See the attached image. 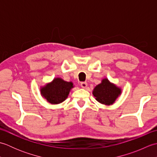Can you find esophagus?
Returning <instances> with one entry per match:
<instances>
[{
  "label": "esophagus",
  "instance_id": "34e87169",
  "mask_svg": "<svg viewBox=\"0 0 157 157\" xmlns=\"http://www.w3.org/2000/svg\"><path fill=\"white\" fill-rule=\"evenodd\" d=\"M81 87L82 88H86L88 87V83L87 82H82L81 83Z\"/></svg>",
  "mask_w": 157,
  "mask_h": 157
}]
</instances>
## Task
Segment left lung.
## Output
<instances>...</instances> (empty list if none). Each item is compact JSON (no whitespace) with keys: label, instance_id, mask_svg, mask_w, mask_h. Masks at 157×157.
Masks as SVG:
<instances>
[{"label":"left lung","instance_id":"left-lung-1","mask_svg":"<svg viewBox=\"0 0 157 157\" xmlns=\"http://www.w3.org/2000/svg\"><path fill=\"white\" fill-rule=\"evenodd\" d=\"M121 87L110 82L107 78H103L101 84H98L92 91L95 99L101 104L112 105L121 94Z\"/></svg>","mask_w":157,"mask_h":157}]
</instances>
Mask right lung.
<instances>
[{
  "label": "right lung",
  "instance_id": "obj_1",
  "mask_svg": "<svg viewBox=\"0 0 157 157\" xmlns=\"http://www.w3.org/2000/svg\"><path fill=\"white\" fill-rule=\"evenodd\" d=\"M74 88L72 82H66L61 78H55L52 80L41 86L40 94L48 102L58 105L67 98L70 91Z\"/></svg>",
  "mask_w": 157,
  "mask_h": 157
}]
</instances>
